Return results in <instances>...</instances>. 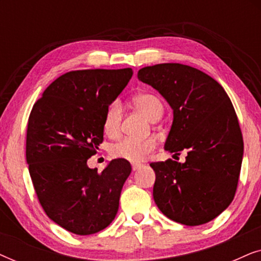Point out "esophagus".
Returning <instances> with one entry per match:
<instances>
[{
    "label": "esophagus",
    "mask_w": 261,
    "mask_h": 261,
    "mask_svg": "<svg viewBox=\"0 0 261 261\" xmlns=\"http://www.w3.org/2000/svg\"><path fill=\"white\" fill-rule=\"evenodd\" d=\"M141 164H132V169H133V171H138L139 169H141Z\"/></svg>",
    "instance_id": "obj_1"
}]
</instances>
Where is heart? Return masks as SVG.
Wrapping results in <instances>:
<instances>
[{
  "instance_id": "heart-1",
  "label": "heart",
  "mask_w": 261,
  "mask_h": 261,
  "mask_svg": "<svg viewBox=\"0 0 261 261\" xmlns=\"http://www.w3.org/2000/svg\"><path fill=\"white\" fill-rule=\"evenodd\" d=\"M137 108L141 110L148 119L154 120L163 114V105L156 96L152 94H139L133 98ZM122 108L119 101H113L107 108L103 117V130L108 137H116L121 128ZM155 140L152 138L133 139L124 138L110 147V154L114 158L140 163L145 160L155 148Z\"/></svg>"
}]
</instances>
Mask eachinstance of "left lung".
<instances>
[{
	"label": "left lung",
	"instance_id": "8db88e82",
	"mask_svg": "<svg viewBox=\"0 0 261 261\" xmlns=\"http://www.w3.org/2000/svg\"><path fill=\"white\" fill-rule=\"evenodd\" d=\"M138 78L173 109L166 151L188 152L184 164H149L155 172V204L185 226L209 222L230 204L238 189L244 139L234 107L220 83L192 66L156 64L139 70Z\"/></svg>",
	"mask_w": 261,
	"mask_h": 261
}]
</instances>
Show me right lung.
<instances>
[{"instance_id":"obj_1","label":"right lung","mask_w":261,"mask_h":261,"mask_svg":"<svg viewBox=\"0 0 261 261\" xmlns=\"http://www.w3.org/2000/svg\"><path fill=\"white\" fill-rule=\"evenodd\" d=\"M133 70H76L57 78L28 117L26 159L39 203L49 219L77 235L95 234L115 219L128 160L102 172L87 160L103 142V117Z\"/></svg>"}]
</instances>
